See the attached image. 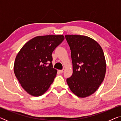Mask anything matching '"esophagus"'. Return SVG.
I'll use <instances>...</instances> for the list:
<instances>
[{
  "label": "esophagus",
  "mask_w": 121,
  "mask_h": 121,
  "mask_svg": "<svg viewBox=\"0 0 121 121\" xmlns=\"http://www.w3.org/2000/svg\"><path fill=\"white\" fill-rule=\"evenodd\" d=\"M64 69H63V70H59V72H60V73H63L64 72Z\"/></svg>",
  "instance_id": "obj_1"
}]
</instances>
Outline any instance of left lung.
<instances>
[{
	"label": "left lung",
	"instance_id": "8db88e82",
	"mask_svg": "<svg viewBox=\"0 0 121 121\" xmlns=\"http://www.w3.org/2000/svg\"><path fill=\"white\" fill-rule=\"evenodd\" d=\"M71 50L73 74L67 79L70 90L79 97L93 94L104 80L106 63L101 47L86 36H65Z\"/></svg>",
	"mask_w": 121,
	"mask_h": 121
}]
</instances>
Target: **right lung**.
Returning a JSON list of instances; mask_svg holds the SVG:
<instances>
[{
    "label": "right lung",
    "mask_w": 121,
    "mask_h": 121,
    "mask_svg": "<svg viewBox=\"0 0 121 121\" xmlns=\"http://www.w3.org/2000/svg\"><path fill=\"white\" fill-rule=\"evenodd\" d=\"M64 39L62 35L37 36L26 42L17 53L15 75L30 95H43L53 82L57 70L53 68L52 54Z\"/></svg>",
    "instance_id": "right-lung-1"
}]
</instances>
